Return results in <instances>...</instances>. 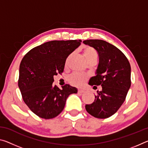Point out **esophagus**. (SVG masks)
I'll list each match as a JSON object with an SVG mask.
<instances>
[{"label":"esophagus","mask_w":148,"mask_h":148,"mask_svg":"<svg viewBox=\"0 0 148 148\" xmlns=\"http://www.w3.org/2000/svg\"><path fill=\"white\" fill-rule=\"evenodd\" d=\"M78 92H79V93H81V94H82V93H84V92H85V91H84V90L79 89V90H78Z\"/></svg>","instance_id":"esophagus-1"}]
</instances>
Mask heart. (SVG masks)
Here are the masks:
<instances>
[{
	"instance_id": "1",
	"label": "heart",
	"mask_w": 148,
	"mask_h": 148,
	"mask_svg": "<svg viewBox=\"0 0 148 148\" xmlns=\"http://www.w3.org/2000/svg\"><path fill=\"white\" fill-rule=\"evenodd\" d=\"M83 54L85 58L86 59V61L88 62L92 61L96 62L97 58H98V53H97L96 50L90 46H86L84 47L83 50ZM71 57V56H69V58L67 59L66 64H68ZM87 79V77L86 75L74 73L69 76V80L70 83H71V84L72 85V86L76 87H81L83 86L85 82H86Z\"/></svg>"
}]
</instances>
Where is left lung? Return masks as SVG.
Returning a JSON list of instances; mask_svg holds the SVG:
<instances>
[{
  "label": "left lung",
  "instance_id": "left-lung-1",
  "mask_svg": "<svg viewBox=\"0 0 148 148\" xmlns=\"http://www.w3.org/2000/svg\"><path fill=\"white\" fill-rule=\"evenodd\" d=\"M83 43L92 47L98 52L99 62L95 76L89 85L102 86L95 101L86 104L89 114L99 119L114 115L123 103L131 87V65L121 51L114 45L102 40H87Z\"/></svg>",
  "mask_w": 148,
  "mask_h": 148
}]
</instances>
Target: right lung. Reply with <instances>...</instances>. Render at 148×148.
<instances>
[{
    "label": "right lung",
    "instance_id": "obj_1",
    "mask_svg": "<svg viewBox=\"0 0 148 148\" xmlns=\"http://www.w3.org/2000/svg\"><path fill=\"white\" fill-rule=\"evenodd\" d=\"M82 40H53L32 48L19 66L18 86L27 106L36 116L52 119L63 110L70 95L77 89L66 84L59 89L53 86V76L64 71L67 57Z\"/></svg>",
    "mask_w": 148,
    "mask_h": 148
}]
</instances>
